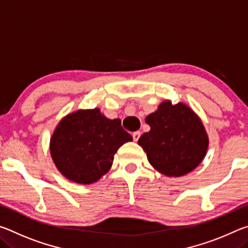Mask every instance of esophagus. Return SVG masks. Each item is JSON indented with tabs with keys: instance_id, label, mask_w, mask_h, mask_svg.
<instances>
[{
	"instance_id": "obj_1",
	"label": "esophagus",
	"mask_w": 248,
	"mask_h": 248,
	"mask_svg": "<svg viewBox=\"0 0 248 248\" xmlns=\"http://www.w3.org/2000/svg\"><path fill=\"white\" fill-rule=\"evenodd\" d=\"M140 136H141V132H140V131H136V132H133V133H132V138H133V140H134V141H138V140H139Z\"/></svg>"
}]
</instances>
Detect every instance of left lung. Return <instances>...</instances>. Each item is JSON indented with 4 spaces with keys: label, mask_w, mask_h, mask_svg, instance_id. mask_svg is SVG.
<instances>
[{
    "label": "left lung",
    "mask_w": 248,
    "mask_h": 248,
    "mask_svg": "<svg viewBox=\"0 0 248 248\" xmlns=\"http://www.w3.org/2000/svg\"><path fill=\"white\" fill-rule=\"evenodd\" d=\"M145 123L151 130L142 134L138 143L159 173L179 177L202 162L209 139L200 118L187 105L164 100Z\"/></svg>",
    "instance_id": "8db88e82"
}]
</instances>
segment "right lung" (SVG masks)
<instances>
[{
  "label": "right lung",
  "mask_w": 248,
  "mask_h": 248,
  "mask_svg": "<svg viewBox=\"0 0 248 248\" xmlns=\"http://www.w3.org/2000/svg\"><path fill=\"white\" fill-rule=\"evenodd\" d=\"M132 137L98 108L69 114L57 125L50 140V153L60 173L74 183L89 185L110 170L121 145Z\"/></svg>",
  "instance_id": "obj_1"
}]
</instances>
